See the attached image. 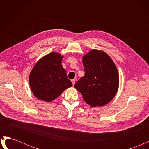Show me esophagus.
Masks as SVG:
<instances>
[{"label":"esophagus","instance_id":"34e87169","mask_svg":"<svg viewBox=\"0 0 149 149\" xmlns=\"http://www.w3.org/2000/svg\"><path fill=\"white\" fill-rule=\"evenodd\" d=\"M71 82H72V84H73V85L74 86V84H75V79H72Z\"/></svg>","mask_w":149,"mask_h":149}]
</instances>
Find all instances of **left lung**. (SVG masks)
Returning a JSON list of instances; mask_svg holds the SVG:
<instances>
[{
    "label": "left lung",
    "mask_w": 149,
    "mask_h": 149,
    "mask_svg": "<svg viewBox=\"0 0 149 149\" xmlns=\"http://www.w3.org/2000/svg\"><path fill=\"white\" fill-rule=\"evenodd\" d=\"M85 74L74 84L84 100L93 107L109 102L118 91L119 78L117 68L105 52L93 49L83 56Z\"/></svg>",
    "instance_id": "1"
}]
</instances>
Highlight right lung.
I'll return each mask as SVG.
<instances>
[{
    "instance_id": "add662e5",
    "label": "right lung",
    "mask_w": 149,
    "mask_h": 149,
    "mask_svg": "<svg viewBox=\"0 0 149 149\" xmlns=\"http://www.w3.org/2000/svg\"><path fill=\"white\" fill-rule=\"evenodd\" d=\"M63 58L59 53L52 52L41 58L31 70L30 88L38 100L52 101L73 86L61 65Z\"/></svg>"
}]
</instances>
